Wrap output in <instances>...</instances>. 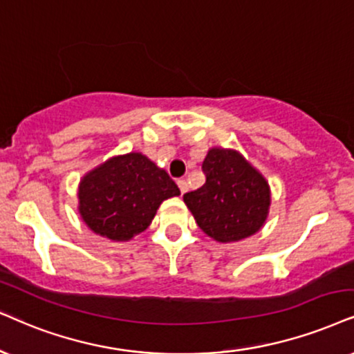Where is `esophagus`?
Masks as SVG:
<instances>
[{
	"instance_id": "1",
	"label": "esophagus",
	"mask_w": 354,
	"mask_h": 354,
	"mask_svg": "<svg viewBox=\"0 0 354 354\" xmlns=\"http://www.w3.org/2000/svg\"><path fill=\"white\" fill-rule=\"evenodd\" d=\"M176 183H178V187H180L181 194H185V192L187 191V183H186V180H178Z\"/></svg>"
}]
</instances>
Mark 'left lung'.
<instances>
[{
  "mask_svg": "<svg viewBox=\"0 0 354 354\" xmlns=\"http://www.w3.org/2000/svg\"><path fill=\"white\" fill-rule=\"evenodd\" d=\"M203 171L205 183L183 196L199 229L221 243L240 241L265 225L271 204L270 185L236 150L214 147Z\"/></svg>",
  "mask_w": 354,
  "mask_h": 354,
  "instance_id": "left-lung-1",
  "label": "left lung"
}]
</instances>
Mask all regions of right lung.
<instances>
[{"label": "right lung", "instance_id": "1", "mask_svg": "<svg viewBox=\"0 0 354 354\" xmlns=\"http://www.w3.org/2000/svg\"><path fill=\"white\" fill-rule=\"evenodd\" d=\"M180 196L165 169L138 151L113 156L84 174L78 212L95 234L127 241L144 232L165 199Z\"/></svg>", "mask_w": 354, "mask_h": 354}]
</instances>
